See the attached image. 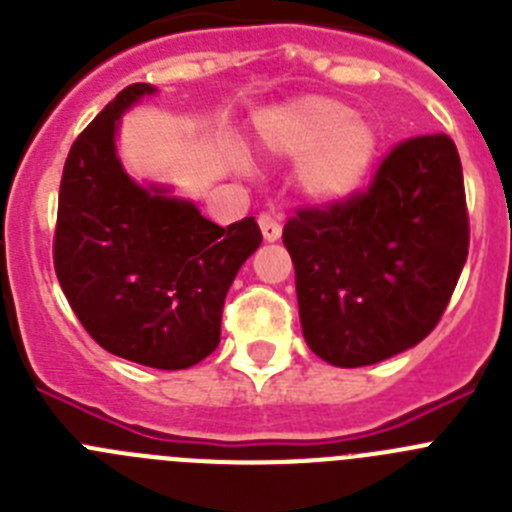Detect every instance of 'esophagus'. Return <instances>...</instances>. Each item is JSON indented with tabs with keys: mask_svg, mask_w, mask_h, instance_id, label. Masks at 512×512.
Here are the masks:
<instances>
[{
	"mask_svg": "<svg viewBox=\"0 0 512 512\" xmlns=\"http://www.w3.org/2000/svg\"><path fill=\"white\" fill-rule=\"evenodd\" d=\"M259 228L261 235H264V241H279L282 238V215H277V212H261Z\"/></svg>",
	"mask_w": 512,
	"mask_h": 512,
	"instance_id": "esophagus-1",
	"label": "esophagus"
}]
</instances>
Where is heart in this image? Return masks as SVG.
<instances>
[{
    "label": "heart",
    "mask_w": 512,
    "mask_h": 512,
    "mask_svg": "<svg viewBox=\"0 0 512 512\" xmlns=\"http://www.w3.org/2000/svg\"><path fill=\"white\" fill-rule=\"evenodd\" d=\"M264 146L300 162L297 182L307 200L341 202L366 182L379 148V133L346 102L305 97L269 112L261 120Z\"/></svg>",
    "instance_id": "heart-1"
}]
</instances>
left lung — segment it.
I'll return each mask as SVG.
<instances>
[{
    "label": "left lung",
    "instance_id": "obj_1",
    "mask_svg": "<svg viewBox=\"0 0 512 512\" xmlns=\"http://www.w3.org/2000/svg\"><path fill=\"white\" fill-rule=\"evenodd\" d=\"M282 241L295 264L302 336L320 359L354 369L408 351L438 325L467 261L454 140H402L366 192L297 210Z\"/></svg>",
    "mask_w": 512,
    "mask_h": 512
}]
</instances>
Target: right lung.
Masks as SVG:
<instances>
[{"label":"right lung","mask_w":512,"mask_h":512,"mask_svg":"<svg viewBox=\"0 0 512 512\" xmlns=\"http://www.w3.org/2000/svg\"><path fill=\"white\" fill-rule=\"evenodd\" d=\"M151 84H130L74 140L61 176L53 264L63 295L110 354L189 369L220 343L225 295L261 246L253 217L220 228L169 187L133 182L117 158L122 112Z\"/></svg>","instance_id":"add662e5"}]
</instances>
